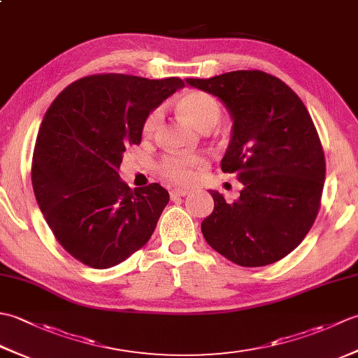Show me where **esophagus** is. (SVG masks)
Instances as JSON below:
<instances>
[{"instance_id":"obj_1","label":"esophagus","mask_w":358,"mask_h":358,"mask_svg":"<svg viewBox=\"0 0 358 358\" xmlns=\"http://www.w3.org/2000/svg\"><path fill=\"white\" fill-rule=\"evenodd\" d=\"M187 194H191L189 189H173V191H171V199H177V196H186Z\"/></svg>"}]
</instances>
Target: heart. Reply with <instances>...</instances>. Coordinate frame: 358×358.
Masks as SVG:
<instances>
[{
  "label": "heart",
  "instance_id": "1",
  "mask_svg": "<svg viewBox=\"0 0 358 358\" xmlns=\"http://www.w3.org/2000/svg\"><path fill=\"white\" fill-rule=\"evenodd\" d=\"M178 110L201 131H209L218 124L222 118V104L215 96H212L201 90H191L180 96L177 101ZM163 120V112L159 108L150 110L143 123V135L152 136ZM204 162L201 155H167L159 163V171L166 178L175 183H189L195 177V167Z\"/></svg>",
  "mask_w": 358,
  "mask_h": 358
}]
</instances>
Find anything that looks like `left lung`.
Wrapping results in <instances>:
<instances>
[{
  "mask_svg": "<svg viewBox=\"0 0 358 358\" xmlns=\"http://www.w3.org/2000/svg\"><path fill=\"white\" fill-rule=\"evenodd\" d=\"M187 85L218 96L232 118L222 171L243 183L227 203L217 191L203 220L208 245L235 264L258 268L291 254L313 227L324 185L320 138L306 106L262 71H234Z\"/></svg>",
  "mask_w": 358,
  "mask_h": 358,
  "instance_id": "1",
  "label": "left lung"
}]
</instances>
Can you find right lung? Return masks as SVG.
Returning a JSON list of instances; mask_svg holds the SVG:
<instances>
[{"label": "right lung", "mask_w": 358, "mask_h": 358, "mask_svg": "<svg viewBox=\"0 0 358 358\" xmlns=\"http://www.w3.org/2000/svg\"><path fill=\"white\" fill-rule=\"evenodd\" d=\"M180 78L98 73L67 86L45 112L32 158L35 199L59 245L78 262L108 269L154 234L169 192L132 189L120 178L127 146Z\"/></svg>", "instance_id": "obj_1"}]
</instances>
